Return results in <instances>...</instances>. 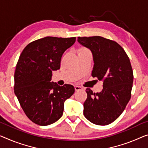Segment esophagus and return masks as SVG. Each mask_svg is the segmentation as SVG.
<instances>
[{
    "label": "esophagus",
    "instance_id": "1",
    "mask_svg": "<svg viewBox=\"0 0 148 148\" xmlns=\"http://www.w3.org/2000/svg\"><path fill=\"white\" fill-rule=\"evenodd\" d=\"M74 88H75V90H76V91H78V90H83V88H82L81 86H74Z\"/></svg>",
    "mask_w": 148,
    "mask_h": 148
}]
</instances>
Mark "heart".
<instances>
[{"label": "heart", "instance_id": "b5f03b06", "mask_svg": "<svg viewBox=\"0 0 148 148\" xmlns=\"http://www.w3.org/2000/svg\"><path fill=\"white\" fill-rule=\"evenodd\" d=\"M85 50H88L86 48H82V49L80 50V51H85Z\"/></svg>", "mask_w": 148, "mask_h": 148}]
</instances>
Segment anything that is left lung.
<instances>
[{
  "label": "left lung",
  "mask_w": 148,
  "mask_h": 148,
  "mask_svg": "<svg viewBox=\"0 0 148 148\" xmlns=\"http://www.w3.org/2000/svg\"><path fill=\"white\" fill-rule=\"evenodd\" d=\"M78 42L92 52V76L103 80V89L99 93L86 90L84 115L94 124H110L122 114L130 100L134 80L130 61L115 41L96 36L78 37Z\"/></svg>",
  "instance_id": "left-lung-1"
}]
</instances>
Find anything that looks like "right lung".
Instances as JSON below:
<instances>
[{
	"label": "right lung",
	"mask_w": 148,
	"mask_h": 148,
	"mask_svg": "<svg viewBox=\"0 0 148 148\" xmlns=\"http://www.w3.org/2000/svg\"><path fill=\"white\" fill-rule=\"evenodd\" d=\"M76 37L47 36L26 46L14 72V94L30 120L40 125L56 122L63 114L66 100L74 93L70 84L60 86L52 80L59 70L62 54L74 45Z\"/></svg>",
	"instance_id": "obj_1"
}]
</instances>
